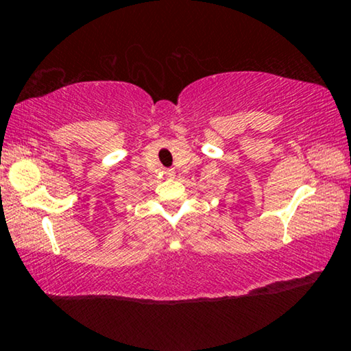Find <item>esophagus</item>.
Here are the masks:
<instances>
[{
  "instance_id": "obj_1",
  "label": "esophagus",
  "mask_w": 351,
  "mask_h": 351,
  "mask_svg": "<svg viewBox=\"0 0 351 351\" xmlns=\"http://www.w3.org/2000/svg\"><path fill=\"white\" fill-rule=\"evenodd\" d=\"M165 175H167V178H173L175 176V171L173 170H167V171H165Z\"/></svg>"
}]
</instances>
